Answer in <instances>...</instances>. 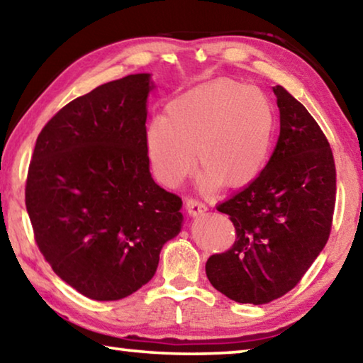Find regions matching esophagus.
Returning <instances> with one entry per match:
<instances>
[{
	"instance_id": "obj_1",
	"label": "esophagus",
	"mask_w": 363,
	"mask_h": 363,
	"mask_svg": "<svg viewBox=\"0 0 363 363\" xmlns=\"http://www.w3.org/2000/svg\"><path fill=\"white\" fill-rule=\"evenodd\" d=\"M186 210L190 216H199V214H203L208 208L203 201L192 199V196H187L186 199Z\"/></svg>"
}]
</instances>
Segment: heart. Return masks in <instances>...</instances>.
I'll use <instances>...</instances> for the list:
<instances>
[{
  "mask_svg": "<svg viewBox=\"0 0 363 363\" xmlns=\"http://www.w3.org/2000/svg\"><path fill=\"white\" fill-rule=\"evenodd\" d=\"M274 130L266 93L223 78L174 97L167 115L147 125L145 149L155 174L169 186L192 171L196 152L201 186L238 189L266 167Z\"/></svg>",
  "mask_w": 363,
  "mask_h": 363,
  "instance_id": "b5f03b06",
  "label": "heart"
}]
</instances>
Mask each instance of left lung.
<instances>
[{"mask_svg": "<svg viewBox=\"0 0 363 363\" xmlns=\"http://www.w3.org/2000/svg\"><path fill=\"white\" fill-rule=\"evenodd\" d=\"M280 136L261 174L218 205L237 238L206 261L218 291L242 304H267L299 284L331 230L336 199L333 153L303 104L274 86Z\"/></svg>", "mask_w": 363, "mask_h": 363, "instance_id": "left-lung-1", "label": "left lung"}]
</instances>
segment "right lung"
<instances>
[{
    "label": "right lung",
    "instance_id": "1",
    "mask_svg": "<svg viewBox=\"0 0 363 363\" xmlns=\"http://www.w3.org/2000/svg\"><path fill=\"white\" fill-rule=\"evenodd\" d=\"M149 73L97 86L43 128L26 206L56 275L96 301L126 298L181 232L182 200L152 179L145 149Z\"/></svg>",
    "mask_w": 363,
    "mask_h": 363
}]
</instances>
